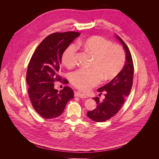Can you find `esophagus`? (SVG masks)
I'll return each instance as SVG.
<instances>
[{
	"label": "esophagus",
	"instance_id": "1",
	"mask_svg": "<svg viewBox=\"0 0 159 159\" xmlns=\"http://www.w3.org/2000/svg\"><path fill=\"white\" fill-rule=\"evenodd\" d=\"M75 97H78L80 98H86L87 96H86L85 94L80 92V91H77V92H75Z\"/></svg>",
	"mask_w": 159,
	"mask_h": 159
}]
</instances>
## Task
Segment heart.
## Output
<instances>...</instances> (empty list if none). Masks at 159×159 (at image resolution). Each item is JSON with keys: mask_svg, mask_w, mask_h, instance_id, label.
<instances>
[{"mask_svg": "<svg viewBox=\"0 0 159 159\" xmlns=\"http://www.w3.org/2000/svg\"><path fill=\"white\" fill-rule=\"evenodd\" d=\"M79 45L93 56L91 68H81L70 74V81L75 87L86 91L97 85L102 78L109 80L116 77L125 62V54L121 46L100 36H92L81 41ZM78 48L74 44L66 48L61 61L68 68L76 64Z\"/></svg>", "mask_w": 159, "mask_h": 159, "instance_id": "1", "label": "heart"}]
</instances>
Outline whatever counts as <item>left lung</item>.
Here are the masks:
<instances>
[{"label":"left lung","instance_id":"8db88e82","mask_svg":"<svg viewBox=\"0 0 159 159\" xmlns=\"http://www.w3.org/2000/svg\"><path fill=\"white\" fill-rule=\"evenodd\" d=\"M116 38L121 43L125 51V64L116 77L107 84L98 89L100 94L105 93V98L102 102L98 98H94L97 107L87 113L88 117L95 122L105 121L116 115L121 108L132 88L134 66L131 52L121 38L118 36H116Z\"/></svg>","mask_w":159,"mask_h":159}]
</instances>
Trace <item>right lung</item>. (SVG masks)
<instances>
[{"label":"right lung","instance_id":"1","mask_svg":"<svg viewBox=\"0 0 159 159\" xmlns=\"http://www.w3.org/2000/svg\"><path fill=\"white\" fill-rule=\"evenodd\" d=\"M80 35L79 32H66L48 36L37 47L28 64V95L34 109L45 119L59 117L66 104L74 98V91L70 87L58 91L54 82L62 80L58 74L62 54Z\"/></svg>","mask_w":159,"mask_h":159}]
</instances>
